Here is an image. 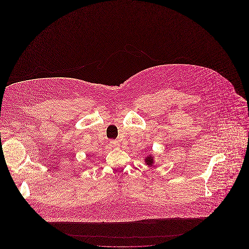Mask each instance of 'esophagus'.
I'll list each match as a JSON object with an SVG mask.
<instances>
[{
  "label": "esophagus",
  "mask_w": 249,
  "mask_h": 249,
  "mask_svg": "<svg viewBox=\"0 0 249 249\" xmlns=\"http://www.w3.org/2000/svg\"><path fill=\"white\" fill-rule=\"evenodd\" d=\"M110 145L112 147H119V142L117 140H112V141H110Z\"/></svg>",
  "instance_id": "34e87169"
}]
</instances>
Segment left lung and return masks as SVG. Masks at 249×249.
<instances>
[{
	"mask_svg": "<svg viewBox=\"0 0 249 249\" xmlns=\"http://www.w3.org/2000/svg\"><path fill=\"white\" fill-rule=\"evenodd\" d=\"M154 160V155L148 154L144 158V163H145L146 165L151 167V166H153L155 164Z\"/></svg>",
	"mask_w": 249,
	"mask_h": 249,
	"instance_id": "1",
	"label": "left lung"
}]
</instances>
